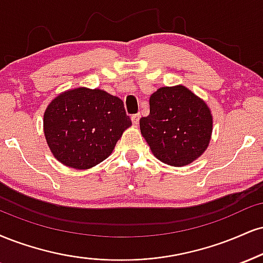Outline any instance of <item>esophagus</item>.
Listing matches in <instances>:
<instances>
[{
    "label": "esophagus",
    "instance_id": "obj_1",
    "mask_svg": "<svg viewBox=\"0 0 263 263\" xmlns=\"http://www.w3.org/2000/svg\"><path fill=\"white\" fill-rule=\"evenodd\" d=\"M140 119H141V115H140V114H135V115H132V116H131L132 123H134V125H136V126H137V125H138V122H140Z\"/></svg>",
    "mask_w": 263,
    "mask_h": 263
}]
</instances>
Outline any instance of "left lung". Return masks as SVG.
Returning <instances> with one entry per match:
<instances>
[{
	"instance_id": "8db88e82",
	"label": "left lung",
	"mask_w": 263,
	"mask_h": 263,
	"mask_svg": "<svg viewBox=\"0 0 263 263\" xmlns=\"http://www.w3.org/2000/svg\"><path fill=\"white\" fill-rule=\"evenodd\" d=\"M149 115L141 134L160 162L183 166L202 156L211 141L210 107L183 85L162 87L149 98Z\"/></svg>"
}]
</instances>
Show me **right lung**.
<instances>
[{
  "mask_svg": "<svg viewBox=\"0 0 263 263\" xmlns=\"http://www.w3.org/2000/svg\"><path fill=\"white\" fill-rule=\"evenodd\" d=\"M131 125L120 98L84 87L61 93L44 114V134L53 157L80 170L106 159Z\"/></svg>",
  "mask_w": 263,
  "mask_h": 263,
  "instance_id": "right-lung-1",
  "label": "right lung"
}]
</instances>
